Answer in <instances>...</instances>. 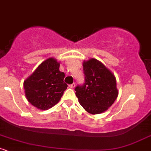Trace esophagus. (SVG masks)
Instances as JSON below:
<instances>
[{
  "instance_id": "34e87169",
  "label": "esophagus",
  "mask_w": 151,
  "mask_h": 151,
  "mask_svg": "<svg viewBox=\"0 0 151 151\" xmlns=\"http://www.w3.org/2000/svg\"><path fill=\"white\" fill-rule=\"evenodd\" d=\"M75 86H76V83H72V84H70L69 85V87L70 88H75Z\"/></svg>"
}]
</instances>
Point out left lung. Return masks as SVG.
<instances>
[{"mask_svg":"<svg viewBox=\"0 0 151 151\" xmlns=\"http://www.w3.org/2000/svg\"><path fill=\"white\" fill-rule=\"evenodd\" d=\"M83 66L85 82L76 87V95L86 111L92 114H101L117 98L116 79L111 71L93 58L84 61Z\"/></svg>","mask_w":151,"mask_h":151,"instance_id":"1","label":"left lung"}]
</instances>
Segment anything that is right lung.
<instances>
[{"label":"right lung","instance_id":"obj_1","mask_svg":"<svg viewBox=\"0 0 151 151\" xmlns=\"http://www.w3.org/2000/svg\"><path fill=\"white\" fill-rule=\"evenodd\" d=\"M60 63L51 58L44 61L24 82L27 100L35 107L47 110L61 99L68 85L65 73L59 70Z\"/></svg>","mask_w":151,"mask_h":151}]
</instances>
